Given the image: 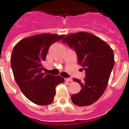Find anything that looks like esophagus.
<instances>
[{"mask_svg": "<svg viewBox=\"0 0 129 129\" xmlns=\"http://www.w3.org/2000/svg\"><path fill=\"white\" fill-rule=\"evenodd\" d=\"M65 81L67 82H71L72 81V79L70 78H66V79H65Z\"/></svg>", "mask_w": 129, "mask_h": 129, "instance_id": "1", "label": "esophagus"}]
</instances>
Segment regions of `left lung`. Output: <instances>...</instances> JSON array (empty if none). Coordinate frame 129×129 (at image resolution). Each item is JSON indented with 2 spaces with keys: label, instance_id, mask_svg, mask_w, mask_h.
<instances>
[{
  "label": "left lung",
  "instance_id": "1",
  "mask_svg": "<svg viewBox=\"0 0 129 129\" xmlns=\"http://www.w3.org/2000/svg\"><path fill=\"white\" fill-rule=\"evenodd\" d=\"M62 42L75 50L78 63L85 71L83 81L73 79L80 84L81 89L72 94V103L81 107L90 105L99 100L107 88L114 66L113 50L101 38L86 32L70 34Z\"/></svg>",
  "mask_w": 129,
  "mask_h": 129
}]
</instances>
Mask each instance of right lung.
<instances>
[{
    "label": "right lung",
    "mask_w": 129,
    "mask_h": 129,
    "mask_svg": "<svg viewBox=\"0 0 129 129\" xmlns=\"http://www.w3.org/2000/svg\"><path fill=\"white\" fill-rule=\"evenodd\" d=\"M64 35L44 33L20 41L11 55V66L14 79L24 95L39 105H47L54 100L55 87L64 82L60 76L43 73L42 63L53 43Z\"/></svg>",
    "instance_id": "add662e5"
}]
</instances>
